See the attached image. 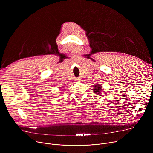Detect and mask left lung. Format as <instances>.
Masks as SVG:
<instances>
[{"label":"left lung","mask_w":153,"mask_h":153,"mask_svg":"<svg viewBox=\"0 0 153 153\" xmlns=\"http://www.w3.org/2000/svg\"><path fill=\"white\" fill-rule=\"evenodd\" d=\"M93 91L94 92V93L95 94H98L97 95H99V94H102V93L103 92L102 90V85H99V84H95L93 85ZM99 96H101V95H99Z\"/></svg>","instance_id":"obj_1"}]
</instances>
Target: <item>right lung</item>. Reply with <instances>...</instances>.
I'll list each match as a JSON object with an SVG mask.
<instances>
[{"mask_svg":"<svg viewBox=\"0 0 153 153\" xmlns=\"http://www.w3.org/2000/svg\"><path fill=\"white\" fill-rule=\"evenodd\" d=\"M60 91H63V90H62V89H60ZM61 93H63V92H61Z\"/></svg>","mask_w":153,"mask_h":153,"instance_id":"obj_1","label":"right lung"}]
</instances>
